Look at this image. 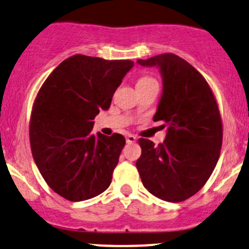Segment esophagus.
Returning <instances> with one entry per match:
<instances>
[{
    "instance_id": "obj_1",
    "label": "esophagus",
    "mask_w": 249,
    "mask_h": 249,
    "mask_svg": "<svg viewBox=\"0 0 249 249\" xmlns=\"http://www.w3.org/2000/svg\"><path fill=\"white\" fill-rule=\"evenodd\" d=\"M125 140H127L128 143H133V142H137V138H135L134 135L129 134V135H127V138H125Z\"/></svg>"
}]
</instances>
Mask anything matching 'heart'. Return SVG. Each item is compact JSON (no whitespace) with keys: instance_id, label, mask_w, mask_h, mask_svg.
<instances>
[{"instance_id":"heart-1","label":"heart","mask_w":249,"mask_h":249,"mask_svg":"<svg viewBox=\"0 0 249 249\" xmlns=\"http://www.w3.org/2000/svg\"><path fill=\"white\" fill-rule=\"evenodd\" d=\"M155 80V79L150 78V76H142V78L139 79V81H138V84H143V83H148V81H152Z\"/></svg>"}]
</instances>
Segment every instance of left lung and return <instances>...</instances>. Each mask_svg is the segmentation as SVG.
Here are the masks:
<instances>
[{"mask_svg":"<svg viewBox=\"0 0 249 249\" xmlns=\"http://www.w3.org/2000/svg\"><path fill=\"white\" fill-rule=\"evenodd\" d=\"M137 63L160 69L163 91L153 121L166 124L165 139L158 146L139 139L137 169L151 194L183 201L200 191L218 162L223 138L218 106L204 76L178 55L162 53Z\"/></svg>","mask_w":249,"mask_h":249,"instance_id":"1","label":"left lung"}]
</instances>
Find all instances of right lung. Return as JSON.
<instances>
[{"label": "right lung", "mask_w": 249, "mask_h": 249, "mask_svg": "<svg viewBox=\"0 0 249 249\" xmlns=\"http://www.w3.org/2000/svg\"><path fill=\"white\" fill-rule=\"evenodd\" d=\"M133 66L129 60L74 55L38 92L30 124L33 160L49 187L67 200L91 199L111 183L125 139L91 130Z\"/></svg>", "instance_id": "obj_1"}]
</instances>
